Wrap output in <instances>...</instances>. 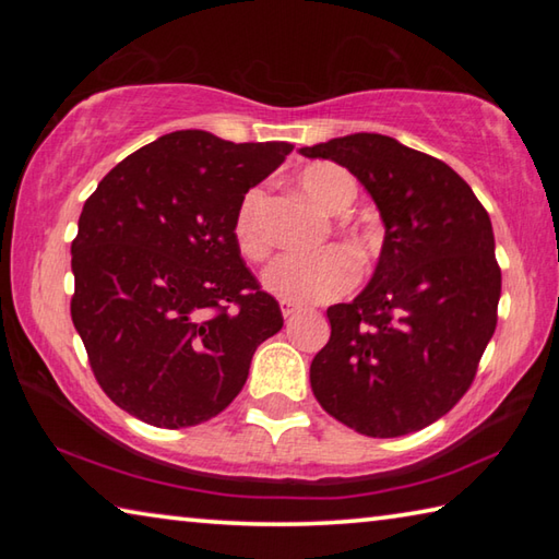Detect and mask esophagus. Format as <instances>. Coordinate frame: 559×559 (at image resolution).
<instances>
[{
	"instance_id": "obj_1",
	"label": "esophagus",
	"mask_w": 559,
	"mask_h": 559,
	"mask_svg": "<svg viewBox=\"0 0 559 559\" xmlns=\"http://www.w3.org/2000/svg\"><path fill=\"white\" fill-rule=\"evenodd\" d=\"M298 306H293V302H286V300H281V313H283V318H293L298 313Z\"/></svg>"
}]
</instances>
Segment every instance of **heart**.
<instances>
[{
  "mask_svg": "<svg viewBox=\"0 0 559 559\" xmlns=\"http://www.w3.org/2000/svg\"><path fill=\"white\" fill-rule=\"evenodd\" d=\"M298 185L310 200L325 214H343L357 200V182L345 167L333 163H313L302 167ZM263 206L266 192L253 187L243 194V200L234 216V239L239 251L249 261H266L271 253V236L263 222ZM343 239L347 249L355 253L357 261H367L372 253V236L345 226ZM357 263L340 246H330L310 257H281L263 273V288L273 296L293 302V306H310V302H328L340 298L355 286Z\"/></svg>",
  "mask_w": 559,
  "mask_h": 559,
  "instance_id": "1",
  "label": "heart"
}]
</instances>
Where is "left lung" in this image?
<instances>
[{"instance_id": "obj_1", "label": "left lung", "mask_w": 559, "mask_h": 559, "mask_svg": "<svg viewBox=\"0 0 559 559\" xmlns=\"http://www.w3.org/2000/svg\"><path fill=\"white\" fill-rule=\"evenodd\" d=\"M347 167L384 222L374 276L328 308L330 340L310 365L320 406L365 437L429 427L468 392L498 323L490 216L453 169L377 132L313 147Z\"/></svg>"}]
</instances>
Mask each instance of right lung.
<instances>
[{"label": "right lung", "instance_id": "right-lung-1", "mask_svg": "<svg viewBox=\"0 0 559 559\" xmlns=\"http://www.w3.org/2000/svg\"><path fill=\"white\" fill-rule=\"evenodd\" d=\"M290 150L177 130L118 163L83 204L71 318L100 390L140 421L182 429L224 412L283 328L234 216Z\"/></svg>", "mask_w": 559, "mask_h": 559}]
</instances>
